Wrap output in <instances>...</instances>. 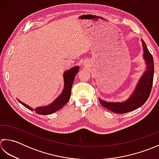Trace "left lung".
Here are the masks:
<instances>
[{
	"mask_svg": "<svg viewBox=\"0 0 159 159\" xmlns=\"http://www.w3.org/2000/svg\"><path fill=\"white\" fill-rule=\"evenodd\" d=\"M141 42L143 57L147 66L132 95L125 102H107L99 99L100 103L103 107L117 114H124L137 109L144 104L150 95L154 77V60L145 43L142 39Z\"/></svg>",
	"mask_w": 159,
	"mask_h": 159,
	"instance_id": "1",
	"label": "left lung"
}]
</instances>
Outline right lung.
I'll return each mask as SVG.
<instances>
[{
	"mask_svg": "<svg viewBox=\"0 0 159 159\" xmlns=\"http://www.w3.org/2000/svg\"><path fill=\"white\" fill-rule=\"evenodd\" d=\"M80 67L78 66H74L72 69H69V70L66 71L64 73V90L61 92V95L58 97L56 99V100L51 103L50 105L47 106H43V107H38L35 109H33L31 108L30 106L22 102L20 100H18V102H20L22 105H23L26 108L31 110V111H35L37 114L46 115L52 114V113L57 111L58 110L61 109L62 107L66 104L67 102H69V100L70 98V94H71V88H72V85L74 82V80L76 74L78 73Z\"/></svg>",
	"mask_w": 159,
	"mask_h": 159,
	"instance_id": "right-lung-1",
	"label": "right lung"
}]
</instances>
